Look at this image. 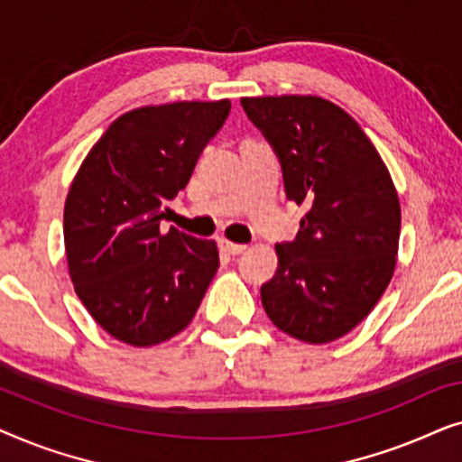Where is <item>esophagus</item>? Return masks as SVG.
Here are the masks:
<instances>
[{
	"mask_svg": "<svg viewBox=\"0 0 462 462\" xmlns=\"http://www.w3.org/2000/svg\"><path fill=\"white\" fill-rule=\"evenodd\" d=\"M220 248H223L226 254H233V256H237V254H244L245 250H248V245H244V244H233V242H229V239H220Z\"/></svg>",
	"mask_w": 462,
	"mask_h": 462,
	"instance_id": "obj_1",
	"label": "esophagus"
}]
</instances>
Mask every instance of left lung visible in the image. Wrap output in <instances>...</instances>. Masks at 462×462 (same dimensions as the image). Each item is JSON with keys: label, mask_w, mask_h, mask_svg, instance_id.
Segmentation results:
<instances>
[{"label": "left lung", "mask_w": 462, "mask_h": 462, "mask_svg": "<svg viewBox=\"0 0 462 462\" xmlns=\"http://www.w3.org/2000/svg\"><path fill=\"white\" fill-rule=\"evenodd\" d=\"M242 106L280 160L286 198L307 208L294 242L275 245L263 307L290 337L330 343L362 324L393 275V180L356 119L330 100L261 97Z\"/></svg>", "instance_id": "obj_1"}]
</instances>
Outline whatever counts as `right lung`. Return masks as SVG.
<instances>
[{"instance_id": "add662e5", "label": "right lung", "mask_w": 462, "mask_h": 462, "mask_svg": "<svg viewBox=\"0 0 462 462\" xmlns=\"http://www.w3.org/2000/svg\"><path fill=\"white\" fill-rule=\"evenodd\" d=\"M229 111V100H217L124 113L69 189V275L88 313L125 345L151 346L185 330L217 273L212 239L160 225Z\"/></svg>"}]
</instances>
